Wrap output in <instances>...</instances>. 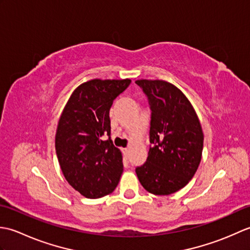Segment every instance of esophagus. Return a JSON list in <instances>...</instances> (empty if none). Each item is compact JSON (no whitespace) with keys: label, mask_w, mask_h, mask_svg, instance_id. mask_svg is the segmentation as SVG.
I'll return each mask as SVG.
<instances>
[{"label":"esophagus","mask_w":250,"mask_h":250,"mask_svg":"<svg viewBox=\"0 0 250 250\" xmlns=\"http://www.w3.org/2000/svg\"><path fill=\"white\" fill-rule=\"evenodd\" d=\"M122 155H124V158L125 159H128V148H124V149H122Z\"/></svg>","instance_id":"34e87169"}]
</instances>
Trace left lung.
Here are the masks:
<instances>
[{"mask_svg":"<svg viewBox=\"0 0 250 250\" xmlns=\"http://www.w3.org/2000/svg\"><path fill=\"white\" fill-rule=\"evenodd\" d=\"M135 83L145 93L150 108L146 162L135 172L148 192L168 195L193 177L203 150V131L192 105L174 84L141 79Z\"/></svg>","mask_w":250,"mask_h":250,"instance_id":"obj_1","label":"left lung"}]
</instances>
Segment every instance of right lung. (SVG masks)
Returning <instances> with one entry per match:
<instances>
[{
  "instance_id": "1",
  "label": "right lung",
  "mask_w": 250,
  "mask_h": 250,
  "mask_svg": "<svg viewBox=\"0 0 250 250\" xmlns=\"http://www.w3.org/2000/svg\"><path fill=\"white\" fill-rule=\"evenodd\" d=\"M130 79H93L68 99L58 124L56 152L67 183L88 199L113 192L124 171L122 156L110 139L109 109ZM107 134L109 139H100Z\"/></svg>"
}]
</instances>
